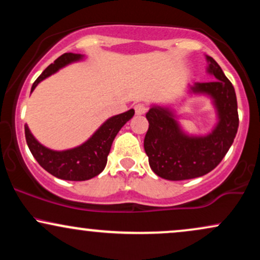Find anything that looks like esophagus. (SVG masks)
Segmentation results:
<instances>
[{
  "mask_svg": "<svg viewBox=\"0 0 260 260\" xmlns=\"http://www.w3.org/2000/svg\"><path fill=\"white\" fill-rule=\"evenodd\" d=\"M134 110H136L137 115H144V113L148 111V106L145 105V104H137V105L134 106Z\"/></svg>",
  "mask_w": 260,
  "mask_h": 260,
  "instance_id": "esophagus-1",
  "label": "esophagus"
}]
</instances>
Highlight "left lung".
<instances>
[{"mask_svg": "<svg viewBox=\"0 0 260 260\" xmlns=\"http://www.w3.org/2000/svg\"><path fill=\"white\" fill-rule=\"evenodd\" d=\"M208 72L216 79L196 83L192 91L213 98L219 123L205 137H188L181 131L172 112L154 106L147 112L149 122L144 149L149 165L161 178L183 181L207 175L221 162L238 129L237 99L234 85L223 74L221 67L210 56Z\"/></svg>", "mask_w": 260, "mask_h": 260, "instance_id": "obj_1", "label": "left lung"}]
</instances>
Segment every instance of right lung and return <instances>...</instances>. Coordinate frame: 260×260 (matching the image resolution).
Wrapping results in <instances>:
<instances>
[{"mask_svg":"<svg viewBox=\"0 0 260 260\" xmlns=\"http://www.w3.org/2000/svg\"><path fill=\"white\" fill-rule=\"evenodd\" d=\"M80 58H82V55L72 52L59 56L38 77L31 86V91L41 80L57 72L63 66L78 61ZM133 115L134 110L131 109L127 112L113 116L92 134L91 138L86 140L84 144L64 151H55L45 148L32 137L28 126L25 124L26 144L39 165L55 177L67 181L90 180L105 169L107 155L110 153L113 139L117 136L118 131L127 123V121L133 117Z\"/></svg>","mask_w":260,"mask_h":260,"instance_id":"right-lung-1","label":"right lung"}]
</instances>
